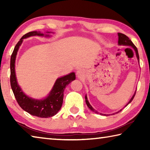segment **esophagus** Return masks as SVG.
<instances>
[{
	"mask_svg": "<svg viewBox=\"0 0 150 150\" xmlns=\"http://www.w3.org/2000/svg\"><path fill=\"white\" fill-rule=\"evenodd\" d=\"M83 71L81 70H77V77H81V76L83 75Z\"/></svg>",
	"mask_w": 150,
	"mask_h": 150,
	"instance_id": "34e87169",
	"label": "esophagus"
}]
</instances>
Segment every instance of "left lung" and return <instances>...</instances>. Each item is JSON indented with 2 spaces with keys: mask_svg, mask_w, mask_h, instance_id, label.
Listing matches in <instances>:
<instances>
[{
  "mask_svg": "<svg viewBox=\"0 0 150 150\" xmlns=\"http://www.w3.org/2000/svg\"><path fill=\"white\" fill-rule=\"evenodd\" d=\"M118 44L119 45H128V46H131L134 50V51H135L136 57H137V58H138V59L139 61V54H138V49H137V47L135 46V45L133 44L131 40L129 39V38L128 36H126V35L122 34V33H118ZM136 92H135V93H134V95L132 96V97L131 98V99L130 100V101H129L128 103L127 104V105L125 106H126L127 105H128V104H130L132 102V101L133 98H134V96H135V95H136ZM85 101H86V104H87V105L88 106V107L91 110H93V111L95 110L93 109V108L92 107V106H91L90 105V103H88V101L87 100V96H85ZM122 110H120V111H118V112H120ZM118 112H116V113H118ZM100 115H103V114L100 113Z\"/></svg>",
  "mask_w": 150,
  "mask_h": 150,
  "instance_id": "left-lung-1",
  "label": "left lung"
}]
</instances>
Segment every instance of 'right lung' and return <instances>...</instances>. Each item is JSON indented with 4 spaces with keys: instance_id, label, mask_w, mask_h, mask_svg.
<instances>
[{
    "instance_id": "1",
    "label": "right lung",
    "mask_w": 150,
    "mask_h": 150,
    "mask_svg": "<svg viewBox=\"0 0 150 150\" xmlns=\"http://www.w3.org/2000/svg\"><path fill=\"white\" fill-rule=\"evenodd\" d=\"M50 33V32H47ZM40 35L43 36L44 34L40 32L34 31L27 33L21 38L20 41L15 46L11 58V85L15 98L20 107L31 115L40 118H49L56 115L62 108L63 100V92L66 87L72 81L75 79V73H71L69 75L58 78L55 81L52 91L46 98L42 100L34 99L26 96L22 92L21 88L18 85L16 73H15V60L20 45L23 42V39L32 36ZM45 36H50L46 35Z\"/></svg>"
}]
</instances>
